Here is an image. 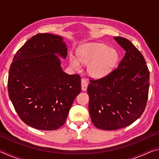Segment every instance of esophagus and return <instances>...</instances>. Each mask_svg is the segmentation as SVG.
<instances>
[{"mask_svg":"<svg viewBox=\"0 0 159 159\" xmlns=\"http://www.w3.org/2000/svg\"><path fill=\"white\" fill-rule=\"evenodd\" d=\"M88 85V83L86 81L85 79H82L81 80V89L83 91H85L86 90H87Z\"/></svg>","mask_w":159,"mask_h":159,"instance_id":"esophagus-1","label":"esophagus"}]
</instances>
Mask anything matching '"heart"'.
Here are the masks:
<instances>
[{"label": "heart", "mask_w": 159, "mask_h": 159, "mask_svg": "<svg viewBox=\"0 0 159 159\" xmlns=\"http://www.w3.org/2000/svg\"><path fill=\"white\" fill-rule=\"evenodd\" d=\"M78 59L71 57L70 64L74 69H81V63L88 65V72L94 78H102L109 74L118 61V54L103 43H88L80 48Z\"/></svg>", "instance_id": "heart-1"}]
</instances>
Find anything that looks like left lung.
<instances>
[{
	"label": "left lung",
	"instance_id": "left-lung-1",
	"mask_svg": "<svg viewBox=\"0 0 159 159\" xmlns=\"http://www.w3.org/2000/svg\"><path fill=\"white\" fill-rule=\"evenodd\" d=\"M114 40L125 50V56L116 69L90 80L88 87L91 120L104 130L125 128L140 117L149 88V71L141 52L125 38Z\"/></svg>",
	"mask_w": 159,
	"mask_h": 159
}]
</instances>
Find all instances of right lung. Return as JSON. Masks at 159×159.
I'll list each match as a JSON object with an SVG mask.
<instances>
[{
	"mask_svg": "<svg viewBox=\"0 0 159 159\" xmlns=\"http://www.w3.org/2000/svg\"><path fill=\"white\" fill-rule=\"evenodd\" d=\"M67 50L62 37L38 34L14 56L7 82L9 98L22 121L32 128H60L81 90L79 75L64 72L57 56L65 59Z\"/></svg>",
	"mask_w": 159,
	"mask_h": 159,
	"instance_id": "right-lung-1",
	"label": "right lung"
}]
</instances>
